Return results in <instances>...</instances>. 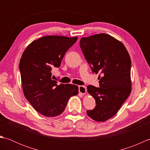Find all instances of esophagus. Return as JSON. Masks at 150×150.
<instances>
[{
  "label": "esophagus",
  "instance_id": "34e87169",
  "mask_svg": "<svg viewBox=\"0 0 150 150\" xmlns=\"http://www.w3.org/2000/svg\"><path fill=\"white\" fill-rule=\"evenodd\" d=\"M79 93H81L82 94H86V91H87V89L86 87L84 86H79Z\"/></svg>",
  "mask_w": 150,
  "mask_h": 150
}]
</instances>
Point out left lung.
Segmentation results:
<instances>
[{"label": "left lung", "instance_id": "obj_1", "mask_svg": "<svg viewBox=\"0 0 150 150\" xmlns=\"http://www.w3.org/2000/svg\"><path fill=\"white\" fill-rule=\"evenodd\" d=\"M80 46L92 71L100 74V88L87 86L96 106L86 113L104 122L118 112L131 93V59L124 44L106 33L82 37Z\"/></svg>", "mask_w": 150, "mask_h": 150}]
</instances>
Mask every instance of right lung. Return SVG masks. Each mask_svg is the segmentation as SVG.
<instances>
[{
  "instance_id": "1",
  "label": "right lung",
  "mask_w": 150,
  "mask_h": 150,
  "mask_svg": "<svg viewBox=\"0 0 150 150\" xmlns=\"http://www.w3.org/2000/svg\"><path fill=\"white\" fill-rule=\"evenodd\" d=\"M77 39L43 37L33 41L22 53L19 69L24 95L34 109L44 116L59 115L69 98L78 94L77 86L59 85L52 78V69L60 66L66 52Z\"/></svg>"
}]
</instances>
